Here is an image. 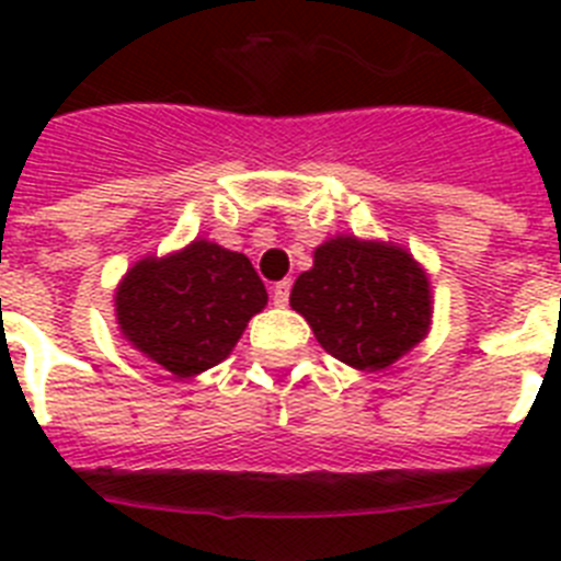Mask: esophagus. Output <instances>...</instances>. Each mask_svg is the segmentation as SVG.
I'll list each match as a JSON object with an SVG mask.
<instances>
[{"label": "esophagus", "instance_id": "34e87169", "mask_svg": "<svg viewBox=\"0 0 561 561\" xmlns=\"http://www.w3.org/2000/svg\"><path fill=\"white\" fill-rule=\"evenodd\" d=\"M289 291H291V280H280V284L272 286V304L275 306L289 304Z\"/></svg>", "mask_w": 561, "mask_h": 561}]
</instances>
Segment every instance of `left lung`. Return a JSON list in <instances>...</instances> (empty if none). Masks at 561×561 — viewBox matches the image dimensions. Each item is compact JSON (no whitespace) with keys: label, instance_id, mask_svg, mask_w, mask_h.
Masks as SVG:
<instances>
[{"label":"left lung","instance_id":"left-lung-1","mask_svg":"<svg viewBox=\"0 0 561 561\" xmlns=\"http://www.w3.org/2000/svg\"><path fill=\"white\" fill-rule=\"evenodd\" d=\"M291 309L334 359L356 370L390 368L433 325V286L404 247L334 236L297 277Z\"/></svg>","mask_w":561,"mask_h":561}]
</instances>
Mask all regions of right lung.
Masks as SVG:
<instances>
[{
  "label": "right lung",
  "instance_id": "add662e5",
  "mask_svg": "<svg viewBox=\"0 0 561 561\" xmlns=\"http://www.w3.org/2000/svg\"><path fill=\"white\" fill-rule=\"evenodd\" d=\"M266 300L244 252L196 238L162 257H140L114 289V317L134 351L191 379L230 356Z\"/></svg>",
  "mask_w": 561,
  "mask_h": 561
}]
</instances>
